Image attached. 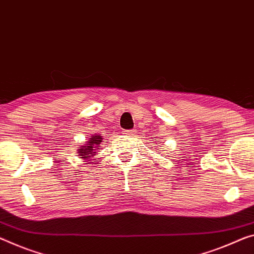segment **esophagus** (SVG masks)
<instances>
[{"mask_svg":"<svg viewBox=\"0 0 254 254\" xmlns=\"http://www.w3.org/2000/svg\"><path fill=\"white\" fill-rule=\"evenodd\" d=\"M135 130L134 129H130V130H124V132H123V134L125 135V136H130V137H131V136H134L135 135Z\"/></svg>","mask_w":254,"mask_h":254,"instance_id":"obj_1","label":"esophagus"}]
</instances>
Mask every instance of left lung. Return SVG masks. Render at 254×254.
<instances>
[{"instance_id": "1", "label": "left lung", "mask_w": 254, "mask_h": 254, "mask_svg": "<svg viewBox=\"0 0 254 254\" xmlns=\"http://www.w3.org/2000/svg\"><path fill=\"white\" fill-rule=\"evenodd\" d=\"M158 144H159V143H158Z\"/></svg>"}]
</instances>
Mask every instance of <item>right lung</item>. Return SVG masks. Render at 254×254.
Instances as JSON below:
<instances>
[{"mask_svg": "<svg viewBox=\"0 0 254 254\" xmlns=\"http://www.w3.org/2000/svg\"><path fill=\"white\" fill-rule=\"evenodd\" d=\"M103 140V136H101L100 134L91 135L86 142H85L79 149H77L78 157H79V159H83L85 162L91 161L92 158H94L95 154L99 152L100 144L102 143ZM88 165H91V163H88Z\"/></svg>", "mask_w": 254, "mask_h": 254, "instance_id": "right-lung-1", "label": "right lung"}]
</instances>
